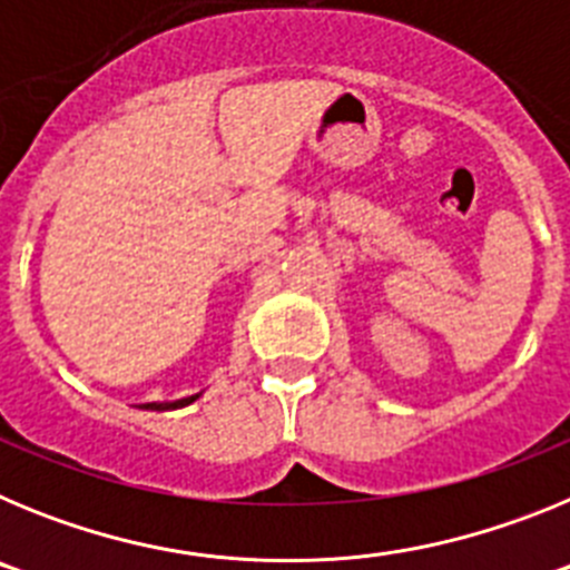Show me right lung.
I'll use <instances>...</instances> for the list:
<instances>
[{"mask_svg": "<svg viewBox=\"0 0 570 570\" xmlns=\"http://www.w3.org/2000/svg\"><path fill=\"white\" fill-rule=\"evenodd\" d=\"M203 394H194V396H183V400H174V402H145L142 407H148V411H176V407H185L190 405V402H196Z\"/></svg>", "mask_w": 570, "mask_h": 570, "instance_id": "obj_1", "label": "right lung"}]
</instances>
